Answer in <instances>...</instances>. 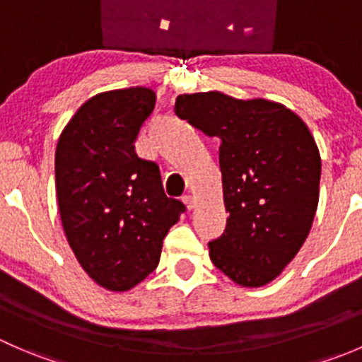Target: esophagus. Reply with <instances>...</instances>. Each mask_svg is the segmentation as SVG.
Segmentation results:
<instances>
[{"label":"esophagus","instance_id":"esophagus-1","mask_svg":"<svg viewBox=\"0 0 362 362\" xmlns=\"http://www.w3.org/2000/svg\"><path fill=\"white\" fill-rule=\"evenodd\" d=\"M182 202L185 203V206L189 208V210H192V208L196 206V202H194V196H191V194H184L182 196Z\"/></svg>","mask_w":362,"mask_h":362}]
</instances>
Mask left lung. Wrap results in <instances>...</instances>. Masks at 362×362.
<instances>
[{"mask_svg": "<svg viewBox=\"0 0 362 362\" xmlns=\"http://www.w3.org/2000/svg\"><path fill=\"white\" fill-rule=\"evenodd\" d=\"M175 113L221 138L228 224L210 259L242 287L275 280L308 236L319 204L320 154L306 124L275 101L218 90L180 94Z\"/></svg>", "mask_w": 362, "mask_h": 362, "instance_id": "obj_1", "label": "left lung"}]
</instances>
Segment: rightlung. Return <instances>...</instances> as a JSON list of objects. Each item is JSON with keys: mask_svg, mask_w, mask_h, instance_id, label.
Here are the masks:
<instances>
[{"mask_svg": "<svg viewBox=\"0 0 362 362\" xmlns=\"http://www.w3.org/2000/svg\"><path fill=\"white\" fill-rule=\"evenodd\" d=\"M156 93H101L76 110L56 148V191L64 235L83 272L108 291L133 289L159 264L163 240L184 203L168 198L159 166L134 140Z\"/></svg>", "mask_w": 362, "mask_h": 362, "instance_id": "obj_1", "label": "right lung"}]
</instances>
